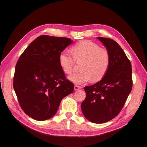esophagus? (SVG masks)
<instances>
[{"label":"esophagus","mask_w":147,"mask_h":147,"mask_svg":"<svg viewBox=\"0 0 147 147\" xmlns=\"http://www.w3.org/2000/svg\"><path fill=\"white\" fill-rule=\"evenodd\" d=\"M81 87L78 86H74V90H78L79 89H81Z\"/></svg>","instance_id":"34e87169"}]
</instances>
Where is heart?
I'll return each mask as SVG.
<instances>
[{
    "label": "heart",
    "mask_w": 147,
    "mask_h": 147,
    "mask_svg": "<svg viewBox=\"0 0 147 147\" xmlns=\"http://www.w3.org/2000/svg\"><path fill=\"white\" fill-rule=\"evenodd\" d=\"M73 56L68 50H63L59 55V63L64 72L69 74L73 72L75 60H84L82 72L69 76V81L76 84H82L92 79L98 81L104 77L109 68L110 57L106 50L90 40L81 42L72 49Z\"/></svg>",
    "instance_id": "b5f03b06"
}]
</instances>
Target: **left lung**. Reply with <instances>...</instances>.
<instances>
[{
  "label": "left lung",
  "instance_id": "8db88e82",
  "mask_svg": "<svg viewBox=\"0 0 147 147\" xmlns=\"http://www.w3.org/2000/svg\"><path fill=\"white\" fill-rule=\"evenodd\" d=\"M97 39L106 47L110 63L101 80L84 88L86 98L81 103V110L87 120L101 124L115 118L122 110L132 90V66L116 42L102 37Z\"/></svg>",
  "mask_w": 147,
  "mask_h": 147
}]
</instances>
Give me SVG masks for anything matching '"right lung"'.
<instances>
[{"label":"right lung","instance_id":"add662e5","mask_svg":"<svg viewBox=\"0 0 147 147\" xmlns=\"http://www.w3.org/2000/svg\"><path fill=\"white\" fill-rule=\"evenodd\" d=\"M71 39L43 35L28 45L16 65L13 88L21 108L37 121L51 118L61 100L74 90L59 63Z\"/></svg>","mask_w":147,"mask_h":147}]
</instances>
